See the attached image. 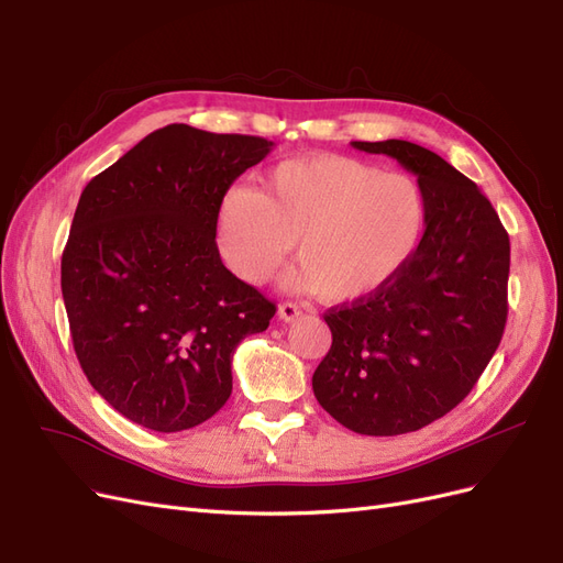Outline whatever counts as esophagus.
Here are the masks:
<instances>
[{
    "label": "esophagus",
    "mask_w": 563,
    "mask_h": 563,
    "mask_svg": "<svg viewBox=\"0 0 563 563\" xmlns=\"http://www.w3.org/2000/svg\"><path fill=\"white\" fill-rule=\"evenodd\" d=\"M277 314H279V319H284V321H294V319L300 314V305H296V302H282Z\"/></svg>",
    "instance_id": "esophagus-1"
}]
</instances>
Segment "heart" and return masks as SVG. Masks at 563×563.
<instances>
[{"mask_svg": "<svg viewBox=\"0 0 563 563\" xmlns=\"http://www.w3.org/2000/svg\"><path fill=\"white\" fill-rule=\"evenodd\" d=\"M428 225L416 178L350 157L279 164L261 190L234 187L218 209V249L246 284L272 277L296 244L288 284L327 300L376 291L413 258Z\"/></svg>", "mask_w": 563, "mask_h": 563, "instance_id": "heart-1", "label": "heart"}]
</instances>
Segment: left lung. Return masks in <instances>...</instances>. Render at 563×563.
Here are the masks:
<instances>
[{"label":"left lung","instance_id":"1","mask_svg":"<svg viewBox=\"0 0 563 563\" xmlns=\"http://www.w3.org/2000/svg\"><path fill=\"white\" fill-rule=\"evenodd\" d=\"M418 176L428 225L413 258L376 291L335 305L312 376L327 413L356 434L416 432L463 401L507 321L509 236L476 183L408 141H354Z\"/></svg>","mask_w":563,"mask_h":563}]
</instances>
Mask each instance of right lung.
Segmentation results:
<instances>
[{
	"label": "right lung",
	"instance_id": "add662e5",
	"mask_svg": "<svg viewBox=\"0 0 563 563\" xmlns=\"http://www.w3.org/2000/svg\"><path fill=\"white\" fill-rule=\"evenodd\" d=\"M269 150L168 124L84 187L60 261L67 321L89 383L135 424L180 432L218 413L236 345L277 312L216 246L220 201Z\"/></svg>",
	"mask_w": 563,
	"mask_h": 563
}]
</instances>
